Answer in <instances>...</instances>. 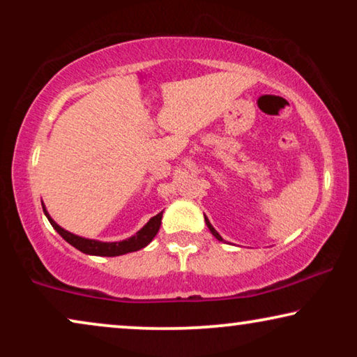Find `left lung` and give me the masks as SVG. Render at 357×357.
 Returning a JSON list of instances; mask_svg holds the SVG:
<instances>
[{
  "label": "left lung",
  "mask_w": 357,
  "mask_h": 357,
  "mask_svg": "<svg viewBox=\"0 0 357 357\" xmlns=\"http://www.w3.org/2000/svg\"><path fill=\"white\" fill-rule=\"evenodd\" d=\"M204 221H206V226H208V229H209V231H211V234H213V236L214 237H216L218 238V241H224V238L221 237V236H219V234H218V231H216V229H214L213 226H211V222H209V219L206 218V216H204Z\"/></svg>",
  "instance_id": "obj_1"
}]
</instances>
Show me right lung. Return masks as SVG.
I'll use <instances>...</instances> for the list:
<instances>
[{
	"mask_svg": "<svg viewBox=\"0 0 357 357\" xmlns=\"http://www.w3.org/2000/svg\"><path fill=\"white\" fill-rule=\"evenodd\" d=\"M42 208L47 219L53 226V229H55V231L60 234V236L65 238L70 245L77 248V250L82 253H86V255H96V257H119V255H125V253L138 252L141 248H144L155 237V234H158L160 227V219H162V213H164L160 211L159 214H155V216L151 218L149 221L135 234V236L125 238V241L102 242V241H96V238H86V237L76 236V234L66 231V229L58 226V224L53 221L43 203H42Z\"/></svg>",
	"mask_w": 357,
	"mask_h": 357,
	"instance_id": "right-lung-1",
	"label": "right lung"
}]
</instances>
